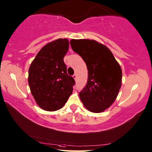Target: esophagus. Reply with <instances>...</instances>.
Segmentation results:
<instances>
[{
  "label": "esophagus",
  "instance_id": "obj_1",
  "mask_svg": "<svg viewBox=\"0 0 152 152\" xmlns=\"http://www.w3.org/2000/svg\"><path fill=\"white\" fill-rule=\"evenodd\" d=\"M73 78H74V79H75V80H76V78H77V76H76V74H74V75H73Z\"/></svg>",
  "mask_w": 152,
  "mask_h": 152
}]
</instances>
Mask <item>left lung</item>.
Masks as SVG:
<instances>
[{
    "label": "left lung",
    "mask_w": 152,
    "mask_h": 152,
    "mask_svg": "<svg viewBox=\"0 0 152 152\" xmlns=\"http://www.w3.org/2000/svg\"><path fill=\"white\" fill-rule=\"evenodd\" d=\"M70 45L84 60L88 72L87 84L79 93L80 100L90 112H103L113 104L120 91V66L112 52L97 41L72 39Z\"/></svg>",
    "instance_id": "1"
}]
</instances>
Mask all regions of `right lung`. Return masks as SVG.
<instances>
[{"label": "right lung", "mask_w": 152, "mask_h": 152, "mask_svg": "<svg viewBox=\"0 0 152 152\" xmlns=\"http://www.w3.org/2000/svg\"><path fill=\"white\" fill-rule=\"evenodd\" d=\"M69 48L68 39L49 42L38 52L28 70V84L35 101L46 111L64 106L72 94L75 80L68 75L64 57Z\"/></svg>", "instance_id": "1"}]
</instances>
